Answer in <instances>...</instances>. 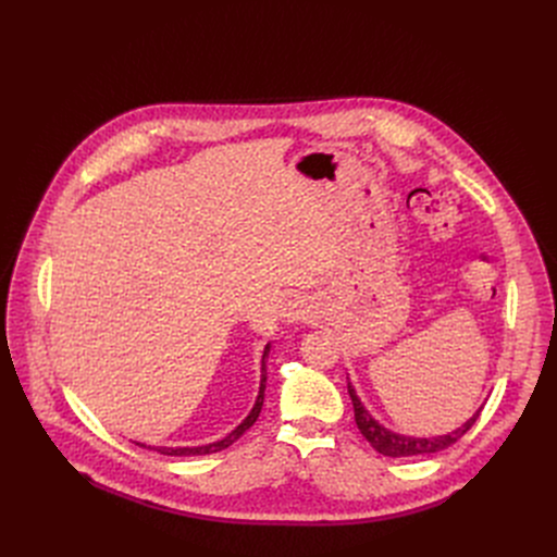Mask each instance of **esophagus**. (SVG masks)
Masks as SVG:
<instances>
[{
	"label": "esophagus",
	"instance_id": "esophagus-1",
	"mask_svg": "<svg viewBox=\"0 0 557 557\" xmlns=\"http://www.w3.org/2000/svg\"><path fill=\"white\" fill-rule=\"evenodd\" d=\"M282 315L288 320V323H296V320H305V315H307L305 302H302L300 298L286 300V305H284V309H282Z\"/></svg>",
	"mask_w": 557,
	"mask_h": 557
}]
</instances>
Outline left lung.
I'll return each mask as SVG.
<instances>
[{"mask_svg": "<svg viewBox=\"0 0 557 557\" xmlns=\"http://www.w3.org/2000/svg\"><path fill=\"white\" fill-rule=\"evenodd\" d=\"M347 393L352 397V406H355V422L361 431V435L372 445L374 451L391 456V458H413V456H426V454H435L443 451L447 447H451L454 443H458L460 437L474 426V422L481 416L479 411L467 420L462 426H458L456 431L447 433V435H435V437H413V435H401V433H393L391 429L379 424L368 411L366 406L361 404V399L357 397L352 384H347Z\"/></svg>", "mask_w": 557, "mask_h": 557, "instance_id": "1", "label": "left lung"}]
</instances>
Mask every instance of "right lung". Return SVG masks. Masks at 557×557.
I'll use <instances>...</instances> for the list:
<instances>
[{
  "instance_id": "right-lung-1",
  "label": "right lung",
  "mask_w": 557,
  "mask_h": 557,
  "mask_svg": "<svg viewBox=\"0 0 557 557\" xmlns=\"http://www.w3.org/2000/svg\"><path fill=\"white\" fill-rule=\"evenodd\" d=\"M269 352H271V343L263 347V357H261V382H259V395L255 399V406L252 411L248 413V418L234 429L232 433H227L223 441L219 443H212V445H202V447H149V449H156L164 456H205V454H216L221 449H227L232 443H237L239 437L257 422L259 413H261V406H263V391H267V359H269ZM139 445V443H137ZM139 447H146V445H139Z\"/></svg>"
}]
</instances>
